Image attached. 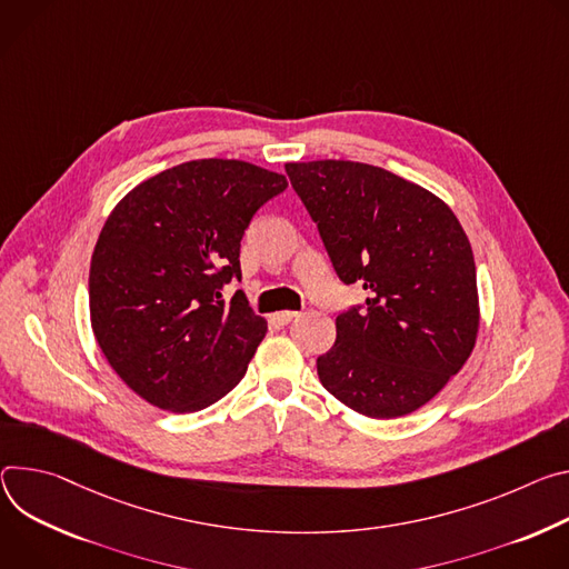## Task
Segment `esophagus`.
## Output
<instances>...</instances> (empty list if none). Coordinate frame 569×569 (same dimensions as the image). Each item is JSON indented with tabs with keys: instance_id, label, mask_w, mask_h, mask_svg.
Returning a JSON list of instances; mask_svg holds the SVG:
<instances>
[{
	"instance_id": "1",
	"label": "esophagus",
	"mask_w": 569,
	"mask_h": 569,
	"mask_svg": "<svg viewBox=\"0 0 569 569\" xmlns=\"http://www.w3.org/2000/svg\"><path fill=\"white\" fill-rule=\"evenodd\" d=\"M271 319H273L276 326L284 328V326H289L293 319H298V311H278V313H273Z\"/></svg>"
}]
</instances>
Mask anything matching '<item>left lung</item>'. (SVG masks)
Listing matches in <instances>:
<instances>
[{"label":"left lung","instance_id":"8db88e82","mask_svg":"<svg viewBox=\"0 0 569 569\" xmlns=\"http://www.w3.org/2000/svg\"><path fill=\"white\" fill-rule=\"evenodd\" d=\"M284 169L339 280L368 293L337 317V341L317 359L321 385L368 418L416 411L461 370L477 339V271L459 219L382 167Z\"/></svg>","mask_w":569,"mask_h":569}]
</instances>
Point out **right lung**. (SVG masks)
Listing matches in <instances>:
<instances>
[{"mask_svg":"<svg viewBox=\"0 0 569 569\" xmlns=\"http://www.w3.org/2000/svg\"><path fill=\"white\" fill-rule=\"evenodd\" d=\"M287 178L241 160H192L142 184L108 217L90 264V317L114 372L153 407L199 411L243 377L267 335L248 307L239 248Z\"/></svg>","mask_w":569,"mask_h":569,"instance_id":"add662e5","label":"right lung"}]
</instances>
